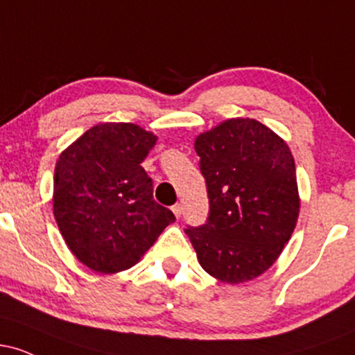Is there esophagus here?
I'll return each instance as SVG.
<instances>
[{"label":"esophagus","mask_w":355,"mask_h":355,"mask_svg":"<svg viewBox=\"0 0 355 355\" xmlns=\"http://www.w3.org/2000/svg\"><path fill=\"white\" fill-rule=\"evenodd\" d=\"M172 210H173L175 217H177V218H180V215H182V211H183V207H182V203H175V205L172 207Z\"/></svg>","instance_id":"obj_1"}]
</instances>
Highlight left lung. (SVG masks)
I'll return each mask as SVG.
<instances>
[{
	"label": "left lung",
	"instance_id": "left-lung-1",
	"mask_svg": "<svg viewBox=\"0 0 355 355\" xmlns=\"http://www.w3.org/2000/svg\"><path fill=\"white\" fill-rule=\"evenodd\" d=\"M209 220L187 229L207 274L243 284L268 270L300 211L295 164L285 141L254 118H229L195 138Z\"/></svg>",
	"mask_w": 355,
	"mask_h": 355
}]
</instances>
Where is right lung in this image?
Returning a JSON list of instances; mask_svg holds the SVG:
<instances>
[{
	"mask_svg": "<svg viewBox=\"0 0 355 355\" xmlns=\"http://www.w3.org/2000/svg\"><path fill=\"white\" fill-rule=\"evenodd\" d=\"M155 144L135 123H98L60 153L53 215L71 254L98 274L135 266L175 222L141 166Z\"/></svg>",
	"mask_w": 355,
	"mask_h": 355,
	"instance_id": "1",
	"label": "right lung"
}]
</instances>
